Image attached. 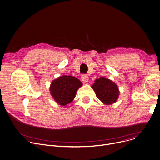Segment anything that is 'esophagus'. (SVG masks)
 <instances>
[{
    "label": "esophagus",
    "mask_w": 160,
    "mask_h": 160,
    "mask_svg": "<svg viewBox=\"0 0 160 160\" xmlns=\"http://www.w3.org/2000/svg\"><path fill=\"white\" fill-rule=\"evenodd\" d=\"M81 79L83 82H87L89 80V77H88L87 74H82Z\"/></svg>",
    "instance_id": "34e87169"
}]
</instances>
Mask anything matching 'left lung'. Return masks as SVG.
<instances>
[{
  "label": "left lung",
  "mask_w": 160,
  "mask_h": 160,
  "mask_svg": "<svg viewBox=\"0 0 160 160\" xmlns=\"http://www.w3.org/2000/svg\"><path fill=\"white\" fill-rule=\"evenodd\" d=\"M91 87L97 98L105 105H111L118 100L120 93L118 88L108 78L100 77L95 80Z\"/></svg>",
  "instance_id": "1"
}]
</instances>
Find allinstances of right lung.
Listing matches in <instances>:
<instances>
[{
    "label": "right lung",
    "instance_id": "right-lung-1",
    "mask_svg": "<svg viewBox=\"0 0 160 160\" xmlns=\"http://www.w3.org/2000/svg\"><path fill=\"white\" fill-rule=\"evenodd\" d=\"M82 86V83L76 77L63 75L52 81L49 90L56 102L65 106L73 100Z\"/></svg>",
    "mask_w": 160,
    "mask_h": 160
}]
</instances>
